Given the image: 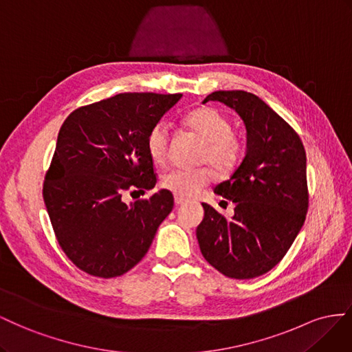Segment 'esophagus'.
<instances>
[{
  "label": "esophagus",
  "mask_w": 352,
  "mask_h": 352,
  "mask_svg": "<svg viewBox=\"0 0 352 352\" xmlns=\"http://www.w3.org/2000/svg\"><path fill=\"white\" fill-rule=\"evenodd\" d=\"M187 200L186 199H183V197H179V196H175V205L177 206H179V205H183V204H186Z\"/></svg>",
  "instance_id": "34e87169"
}]
</instances>
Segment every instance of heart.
<instances>
[{
    "mask_svg": "<svg viewBox=\"0 0 352 352\" xmlns=\"http://www.w3.org/2000/svg\"><path fill=\"white\" fill-rule=\"evenodd\" d=\"M184 125L205 140L202 160L212 165L219 174H228L239 165L243 155V142L232 131L228 118L210 106H200L184 116ZM147 152L156 165H165L168 159V129L164 124L152 128L147 137ZM214 173L210 166L193 169H170L162 175V186L183 199L195 197L206 187Z\"/></svg>",
    "mask_w": 352,
    "mask_h": 352,
    "instance_id": "obj_1",
    "label": "heart"
}]
</instances>
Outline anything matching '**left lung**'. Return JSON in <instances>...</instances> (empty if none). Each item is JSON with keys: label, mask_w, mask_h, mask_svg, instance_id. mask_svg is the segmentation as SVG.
Listing matches in <instances>:
<instances>
[{"label": "left lung", "mask_w": 352, "mask_h": 352, "mask_svg": "<svg viewBox=\"0 0 352 352\" xmlns=\"http://www.w3.org/2000/svg\"><path fill=\"white\" fill-rule=\"evenodd\" d=\"M209 100L224 103L242 118L246 155L230 179L214 190L234 204V215L226 218L202 204L205 217L196 228L197 242L204 258L219 273L254 278L283 259L304 226L305 148L295 129L258 96L215 91L204 103Z\"/></svg>", "instance_id": "left-lung-1"}]
</instances>
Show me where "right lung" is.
<instances>
[{
  "label": "right lung",
  "instance_id": "right-lung-1",
  "mask_svg": "<svg viewBox=\"0 0 352 352\" xmlns=\"http://www.w3.org/2000/svg\"><path fill=\"white\" fill-rule=\"evenodd\" d=\"M183 94L124 93L82 106L58 131L43 196L60 248L85 273L118 277L137 265L174 206L156 186L147 137Z\"/></svg>",
  "mask_w": 352,
  "mask_h": 352
}]
</instances>
